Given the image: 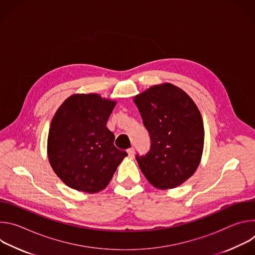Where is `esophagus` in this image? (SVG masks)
Segmentation results:
<instances>
[{"instance_id": "34e87169", "label": "esophagus", "mask_w": 255, "mask_h": 255, "mask_svg": "<svg viewBox=\"0 0 255 255\" xmlns=\"http://www.w3.org/2000/svg\"><path fill=\"white\" fill-rule=\"evenodd\" d=\"M127 152H128V155H129L130 157H133V156H134V153H135V149H134L133 147H131V148L127 149Z\"/></svg>"}]
</instances>
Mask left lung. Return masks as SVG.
I'll return each mask as SVG.
<instances>
[{
  "label": "left lung",
  "instance_id": "obj_1",
  "mask_svg": "<svg viewBox=\"0 0 255 255\" xmlns=\"http://www.w3.org/2000/svg\"><path fill=\"white\" fill-rule=\"evenodd\" d=\"M134 103L151 141L146 154L136 155L138 165L153 187L176 188L194 174L201 160L205 131L199 109L171 84L149 88Z\"/></svg>",
  "mask_w": 255,
  "mask_h": 255
}]
</instances>
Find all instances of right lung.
<instances>
[{
    "instance_id": "obj_1",
    "label": "right lung",
    "mask_w": 255,
    "mask_h": 255,
    "mask_svg": "<svg viewBox=\"0 0 255 255\" xmlns=\"http://www.w3.org/2000/svg\"><path fill=\"white\" fill-rule=\"evenodd\" d=\"M115 105L97 94H82L58 108L47 151L54 172L69 188L92 194L104 190L128 155L115 146V135L106 126Z\"/></svg>"
}]
</instances>
